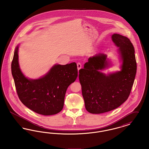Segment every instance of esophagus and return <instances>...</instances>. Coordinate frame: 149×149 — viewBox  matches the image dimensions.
I'll return each instance as SVG.
<instances>
[{"mask_svg":"<svg viewBox=\"0 0 149 149\" xmlns=\"http://www.w3.org/2000/svg\"><path fill=\"white\" fill-rule=\"evenodd\" d=\"M77 68H78V70H79L80 69H81V64H80V63H77Z\"/></svg>","mask_w":149,"mask_h":149,"instance_id":"obj_1","label":"esophagus"}]
</instances>
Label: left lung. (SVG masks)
<instances>
[{
	"label": "left lung",
	"instance_id": "8db88e82",
	"mask_svg": "<svg viewBox=\"0 0 149 149\" xmlns=\"http://www.w3.org/2000/svg\"><path fill=\"white\" fill-rule=\"evenodd\" d=\"M111 38L118 48L120 70L103 72L113 64L102 53L90 57L79 70L85 108L91 113H103L120 106L127 99L134 83L137 66L132 43L127 37L117 33L113 34Z\"/></svg>",
	"mask_w": 149,
	"mask_h": 149
}]
</instances>
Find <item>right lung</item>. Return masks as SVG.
<instances>
[{
    "mask_svg": "<svg viewBox=\"0 0 149 149\" xmlns=\"http://www.w3.org/2000/svg\"><path fill=\"white\" fill-rule=\"evenodd\" d=\"M19 45L15 49L11 65L19 98L25 106L37 113L50 116L59 113L63 108L68 86L78 77L77 64H55L41 77L27 78L22 72L19 64Z\"/></svg>",
    "mask_w": 149,
    "mask_h": 149,
    "instance_id": "add662e5",
    "label": "right lung"
}]
</instances>
